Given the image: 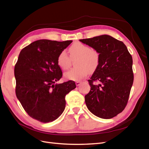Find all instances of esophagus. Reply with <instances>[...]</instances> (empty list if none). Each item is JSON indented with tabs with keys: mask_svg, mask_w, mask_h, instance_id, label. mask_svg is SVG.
Masks as SVG:
<instances>
[{
	"mask_svg": "<svg viewBox=\"0 0 149 149\" xmlns=\"http://www.w3.org/2000/svg\"><path fill=\"white\" fill-rule=\"evenodd\" d=\"M81 84V81H77L75 82V85H76L77 86H79Z\"/></svg>",
	"mask_w": 149,
	"mask_h": 149,
	"instance_id": "obj_1",
	"label": "esophagus"
}]
</instances>
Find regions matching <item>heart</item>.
I'll return each mask as SVG.
<instances>
[{
  "label": "heart",
  "instance_id": "heart-1",
  "mask_svg": "<svg viewBox=\"0 0 149 149\" xmlns=\"http://www.w3.org/2000/svg\"><path fill=\"white\" fill-rule=\"evenodd\" d=\"M70 58H77L75 65L77 67L64 74L65 78L79 81L84 79L90 72L96 69L100 63V54L95 49L81 42H75L69 49ZM65 51L61 52L57 58V63L61 69L68 70L70 65V59Z\"/></svg>",
  "mask_w": 149,
  "mask_h": 149
}]
</instances>
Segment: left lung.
<instances>
[{
	"label": "left lung",
	"mask_w": 149,
	"mask_h": 149,
	"mask_svg": "<svg viewBox=\"0 0 149 149\" xmlns=\"http://www.w3.org/2000/svg\"><path fill=\"white\" fill-rule=\"evenodd\" d=\"M79 40L100 54L97 68L88 80L91 89L85 96L86 107L98 117L112 118L127 104L134 80L133 58L123 42L111 36ZM95 81L99 84H94Z\"/></svg>",
	"instance_id": "obj_1"
}]
</instances>
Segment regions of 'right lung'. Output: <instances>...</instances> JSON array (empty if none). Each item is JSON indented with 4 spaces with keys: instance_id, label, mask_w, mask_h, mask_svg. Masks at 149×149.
<instances>
[{
    "instance_id": "1",
    "label": "right lung",
    "mask_w": 149,
    "mask_h": 149,
    "mask_svg": "<svg viewBox=\"0 0 149 149\" xmlns=\"http://www.w3.org/2000/svg\"><path fill=\"white\" fill-rule=\"evenodd\" d=\"M72 42L38 40L19 54L14 70L16 95L27 114L40 122L56 120L65 109V95L76 88L72 80L56 83L63 74L58 56Z\"/></svg>"
}]
</instances>
